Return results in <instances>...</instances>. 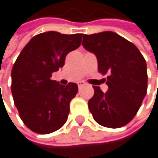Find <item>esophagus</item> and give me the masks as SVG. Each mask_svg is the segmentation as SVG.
Here are the masks:
<instances>
[{"label": "esophagus", "instance_id": "34e87169", "mask_svg": "<svg viewBox=\"0 0 158 158\" xmlns=\"http://www.w3.org/2000/svg\"><path fill=\"white\" fill-rule=\"evenodd\" d=\"M85 85V82H83V81H80V82H77V86H78V88H81L82 86H84Z\"/></svg>", "mask_w": 158, "mask_h": 158}]
</instances>
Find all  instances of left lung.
I'll use <instances>...</instances> for the list:
<instances>
[{"mask_svg": "<svg viewBox=\"0 0 158 158\" xmlns=\"http://www.w3.org/2000/svg\"><path fill=\"white\" fill-rule=\"evenodd\" d=\"M82 37L83 47L97 57L99 73L108 75V91L104 94L100 87L94 86L89 109L98 124L121 128L135 117L147 93L146 62L132 42L115 32Z\"/></svg>", "mask_w": 158, "mask_h": 158, "instance_id": "8db88e82", "label": "left lung"}]
</instances>
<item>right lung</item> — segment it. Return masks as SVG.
Masks as SVG:
<instances>
[{
  "mask_svg": "<svg viewBox=\"0 0 158 158\" xmlns=\"http://www.w3.org/2000/svg\"><path fill=\"white\" fill-rule=\"evenodd\" d=\"M81 38L82 34L40 33L16 58L11 73V91L20 118L32 131L49 134L66 122L77 85L70 82L63 86L51 77L64 66L67 53L81 46Z\"/></svg>",
  "mask_w": 158,
  "mask_h": 158,
  "instance_id": "right-lung-1",
  "label": "right lung"
}]
</instances>
